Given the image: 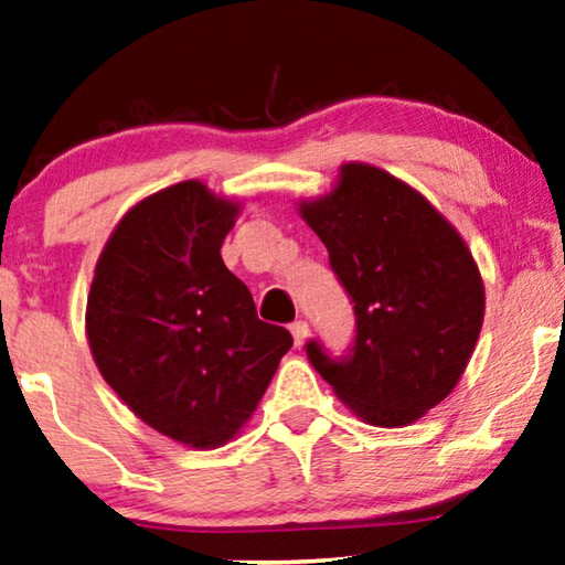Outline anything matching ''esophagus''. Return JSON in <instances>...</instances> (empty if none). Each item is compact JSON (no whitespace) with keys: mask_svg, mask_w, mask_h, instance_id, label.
<instances>
[{"mask_svg":"<svg viewBox=\"0 0 565 565\" xmlns=\"http://www.w3.org/2000/svg\"><path fill=\"white\" fill-rule=\"evenodd\" d=\"M291 337H294V344H305V340L309 337V324L307 322H294L291 324Z\"/></svg>","mask_w":565,"mask_h":565,"instance_id":"esophagus-1","label":"esophagus"}]
</instances>
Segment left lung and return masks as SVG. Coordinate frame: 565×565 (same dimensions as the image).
Masks as SVG:
<instances>
[{
  "label": "left lung",
  "mask_w": 565,
  "mask_h": 565,
  "mask_svg": "<svg viewBox=\"0 0 565 565\" xmlns=\"http://www.w3.org/2000/svg\"><path fill=\"white\" fill-rule=\"evenodd\" d=\"M355 301L348 360L307 355L344 406L370 426L398 428L457 388L484 322V281L459 231L408 182L344 162L330 192L299 200Z\"/></svg>",
  "instance_id": "8db88e82"
}]
</instances>
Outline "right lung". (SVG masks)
Instances as JSON below:
<instances>
[{
    "label": "right lung",
    "instance_id": "1",
    "mask_svg": "<svg viewBox=\"0 0 565 565\" xmlns=\"http://www.w3.org/2000/svg\"><path fill=\"white\" fill-rule=\"evenodd\" d=\"M241 207L200 180L139 200L108 235L88 291L98 373L134 416L190 449L235 439L291 348L223 264Z\"/></svg>",
    "mask_w": 565,
    "mask_h": 565
}]
</instances>
